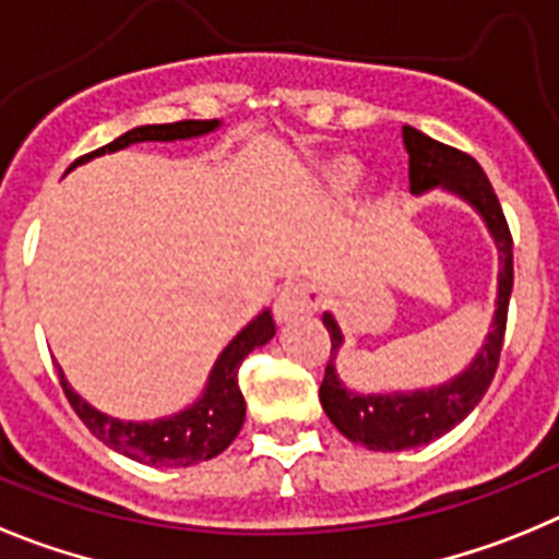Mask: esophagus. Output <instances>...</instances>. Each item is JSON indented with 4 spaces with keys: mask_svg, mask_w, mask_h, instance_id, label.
Listing matches in <instances>:
<instances>
[{
    "mask_svg": "<svg viewBox=\"0 0 559 559\" xmlns=\"http://www.w3.org/2000/svg\"><path fill=\"white\" fill-rule=\"evenodd\" d=\"M323 300V293H320L318 286L309 284H293L284 286L275 298V318L278 323H286V320L298 318V314H307L312 309H318V304Z\"/></svg>",
    "mask_w": 559,
    "mask_h": 559,
    "instance_id": "obj_1",
    "label": "esophagus"
}]
</instances>
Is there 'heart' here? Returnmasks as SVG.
<instances>
[{"mask_svg":"<svg viewBox=\"0 0 559 559\" xmlns=\"http://www.w3.org/2000/svg\"><path fill=\"white\" fill-rule=\"evenodd\" d=\"M362 179V165L352 157H337L329 163L326 168V182L334 193H352L354 188L360 186Z\"/></svg>","mask_w":559,"mask_h":559,"instance_id":"b5f03b06","label":"heart"}]
</instances>
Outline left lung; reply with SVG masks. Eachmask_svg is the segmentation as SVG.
I'll return each mask as SVG.
<instances>
[{"label":"left lung","mask_w":559,"mask_h":559,"mask_svg":"<svg viewBox=\"0 0 559 559\" xmlns=\"http://www.w3.org/2000/svg\"><path fill=\"white\" fill-rule=\"evenodd\" d=\"M402 143L407 152V179H411L414 197H425L439 188V191L467 202L481 216L489 239L495 241V252H498V286H495L492 323H489L487 337L469 366L450 377L448 382L414 388V391H377L373 394V391H357L340 380L337 354L346 337H343L337 318L332 312H323V326L332 337V354H329L326 373L320 382V405L348 441L368 450H380V453L430 444L473 414L475 405L487 394L495 368H498L514 281L512 236H509V225L503 219L501 202L495 197L481 165L469 154L427 138L414 126H402Z\"/></svg>","instance_id":"left-lung-1"}]
</instances>
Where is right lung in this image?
Wrapping results in <instances>:
<instances>
[{
  "mask_svg": "<svg viewBox=\"0 0 559 559\" xmlns=\"http://www.w3.org/2000/svg\"><path fill=\"white\" fill-rule=\"evenodd\" d=\"M222 129V120H179V123H154V126H138L132 132L120 134L118 140H111L109 145L98 148V152L86 154V157L75 159L70 165V171L75 165H84L104 154H115L120 148H129L134 143H174V140H193L205 138V134ZM275 337V320L270 309H261L255 318L241 329L236 337L227 343L219 352L216 362H213L207 382L202 388V394L191 402L188 407L177 411L171 416H159V419L148 421H132L118 419L75 394V388L67 380L64 368H58L61 377V388H64L67 400H70L72 411L81 416L86 427L92 430L95 439H100L106 448L115 453H123L129 459L140 461V464H152V467H191L199 461H207L213 455H219L222 450L230 448V441L239 436L241 425H245V396L239 388V366L252 348L264 346Z\"/></svg>",
  "mask_w": 559,
  "mask_h": 559,
  "instance_id": "1",
  "label": "right lung"
}]
</instances>
